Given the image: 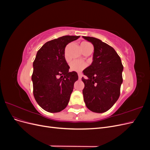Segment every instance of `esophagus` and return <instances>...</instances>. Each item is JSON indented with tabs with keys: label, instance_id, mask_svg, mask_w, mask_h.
Returning <instances> with one entry per match:
<instances>
[{
	"label": "esophagus",
	"instance_id": "1",
	"mask_svg": "<svg viewBox=\"0 0 150 150\" xmlns=\"http://www.w3.org/2000/svg\"><path fill=\"white\" fill-rule=\"evenodd\" d=\"M82 76H83L82 74H81V73H79V74H78V77H79V79H81V78H82Z\"/></svg>",
	"mask_w": 150,
	"mask_h": 150
}]
</instances>
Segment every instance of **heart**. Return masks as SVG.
I'll use <instances>...</instances> for the list:
<instances>
[{
	"mask_svg": "<svg viewBox=\"0 0 150 150\" xmlns=\"http://www.w3.org/2000/svg\"><path fill=\"white\" fill-rule=\"evenodd\" d=\"M81 47L83 52H84L86 50L92 47V46L89 42L87 41H83L81 43ZM65 59L66 61H69V58L66 56V54L65 55ZM86 66H87V64H86L85 62L78 60H74L73 61H72L69 65L70 70L75 72H81V71H83Z\"/></svg>",
	"mask_w": 150,
	"mask_h": 150,
	"instance_id": "1",
	"label": "heart"
}]
</instances>
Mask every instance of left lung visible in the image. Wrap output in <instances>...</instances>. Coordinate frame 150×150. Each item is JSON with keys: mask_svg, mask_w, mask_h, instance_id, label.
Instances as JSON below:
<instances>
[{"mask_svg": "<svg viewBox=\"0 0 150 150\" xmlns=\"http://www.w3.org/2000/svg\"><path fill=\"white\" fill-rule=\"evenodd\" d=\"M83 38L94 46L93 61L83 71V90L86 106L93 112H106L120 96L123 70L120 57L110 45L93 37Z\"/></svg>", "mask_w": 150, "mask_h": 150, "instance_id": "obj_1", "label": "left lung"}]
</instances>
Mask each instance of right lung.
Instances as JSON below:
<instances>
[{
    "label": "right lung",
    "instance_id": "add662e5",
    "mask_svg": "<svg viewBox=\"0 0 150 150\" xmlns=\"http://www.w3.org/2000/svg\"><path fill=\"white\" fill-rule=\"evenodd\" d=\"M80 36L64 35L45 43L36 54L33 62V94L43 110L57 112L64 110L69 101L78 73L69 72L65 59L67 45Z\"/></svg>",
    "mask_w": 150,
    "mask_h": 150
}]
</instances>
